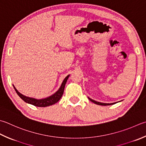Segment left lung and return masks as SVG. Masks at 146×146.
Wrapping results in <instances>:
<instances>
[{
  "mask_svg": "<svg viewBox=\"0 0 146 146\" xmlns=\"http://www.w3.org/2000/svg\"><path fill=\"white\" fill-rule=\"evenodd\" d=\"M88 99L90 100V101H92V102H94V103H95L96 104H98V105H101V106H108V105H112V104H116V102H114V103H102V102H98V101H94V100L90 99V98H88Z\"/></svg>",
  "mask_w": 146,
  "mask_h": 146,
  "instance_id": "obj_1",
  "label": "left lung"
}]
</instances>
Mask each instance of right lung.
I'll list each match as a JSON object with an SVG mask.
<instances>
[{
	"mask_svg": "<svg viewBox=\"0 0 146 146\" xmlns=\"http://www.w3.org/2000/svg\"><path fill=\"white\" fill-rule=\"evenodd\" d=\"M70 75H68L64 79V80L62 82L61 87H60L59 90L57 91L56 93L52 94V96L47 97L46 98L41 99H36L35 98H29V97L23 95V94H21V93L18 92V90H17L15 88V87L14 86V85H13L14 87V90H16L17 94H18V95L19 96V98L23 100L25 102L30 104H32L33 106H37V107H47V106H49L56 104V102H58L60 100V99L61 98L62 94H63V92H64V89L66 83L68 79V77Z\"/></svg>",
	"mask_w": 146,
	"mask_h": 146,
	"instance_id": "1",
	"label": "right lung"
}]
</instances>
